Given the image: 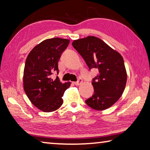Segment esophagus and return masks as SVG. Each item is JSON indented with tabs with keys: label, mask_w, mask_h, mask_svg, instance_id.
<instances>
[{
	"label": "esophagus",
	"mask_w": 150,
	"mask_h": 150,
	"mask_svg": "<svg viewBox=\"0 0 150 150\" xmlns=\"http://www.w3.org/2000/svg\"><path fill=\"white\" fill-rule=\"evenodd\" d=\"M81 82H82V79H81V78H79V79H78V81H77L73 82V84L75 85V86H79V85L81 83Z\"/></svg>",
	"instance_id": "obj_1"
}]
</instances>
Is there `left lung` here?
<instances>
[{
	"label": "left lung",
	"instance_id": "left-lung-1",
	"mask_svg": "<svg viewBox=\"0 0 150 150\" xmlns=\"http://www.w3.org/2000/svg\"><path fill=\"white\" fill-rule=\"evenodd\" d=\"M72 45L89 70L99 71L92 79L94 92L86 103L97 110L110 108L121 96L126 86L127 72L122 56L94 36L74 40Z\"/></svg>",
	"mask_w": 150,
	"mask_h": 150
}]
</instances>
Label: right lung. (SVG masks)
Returning <instances> with one entry per match:
<instances>
[{
    "label": "right lung",
    "mask_w": 150,
    "mask_h": 150,
    "mask_svg": "<svg viewBox=\"0 0 150 150\" xmlns=\"http://www.w3.org/2000/svg\"><path fill=\"white\" fill-rule=\"evenodd\" d=\"M69 40L54 38L35 46L27 57L23 72V88L31 102L42 111L52 112L63 103L62 96L71 83H62L52 75L59 70L58 62Z\"/></svg>",
    "instance_id": "add662e5"
}]
</instances>
